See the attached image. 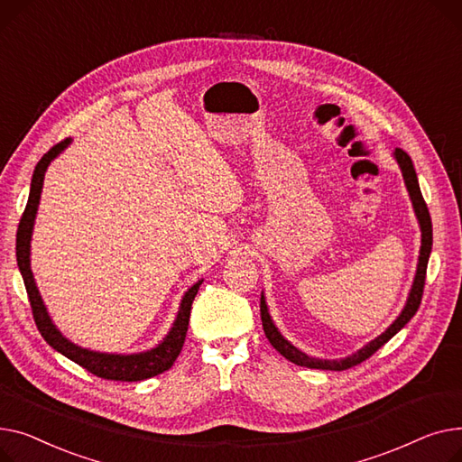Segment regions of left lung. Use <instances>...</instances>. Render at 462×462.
I'll use <instances>...</instances> for the list:
<instances>
[{"mask_svg": "<svg viewBox=\"0 0 462 462\" xmlns=\"http://www.w3.org/2000/svg\"><path fill=\"white\" fill-rule=\"evenodd\" d=\"M393 156L399 162V168H401L402 177H404V184H406V188H409V194H411V199H412V205H414V210H416V216H418V222H420V227H421L420 263H418L416 278H414V285H412L409 300H406L404 310L401 311V315L397 317V320L392 324V327L383 336H378L369 345L360 348L356 355H352V356L343 358V360H319V358H311V356L304 355L302 350H298L296 346H292L278 332L273 319H270V315H268V310H266V304H264V296L261 294V320H263L264 336L270 341V345H273L282 356H285L289 362H292L296 365L310 367V369H328V371H345V369L355 367V365L365 362L369 356H373L374 352L381 348L383 345H386L404 327V324L416 315V311H418V308L421 304L425 278H427V263H429V255H430V248H432V222H430V214H429L427 203H425V199L421 196L418 175H416V170H414V164H412L411 156L406 154L402 149H399V147L395 149Z\"/></svg>", "mask_w": 462, "mask_h": 462, "instance_id": "8db88e82", "label": "left lung"}]
</instances>
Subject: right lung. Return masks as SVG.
Returning <instances> with one entry per match:
<instances>
[{"label": "right lung", "mask_w": 462, "mask_h": 462, "mask_svg": "<svg viewBox=\"0 0 462 462\" xmlns=\"http://www.w3.org/2000/svg\"><path fill=\"white\" fill-rule=\"evenodd\" d=\"M69 143H70V140L60 142L39 160V164L35 166V171H33V179H32L30 199H27L25 210L22 214L18 231H16V261H18V268H20L22 278H23L27 298H30L32 313H33L35 324H37L41 336L44 337V341L51 348L61 352V355L67 356L69 360L88 369L89 373H93L100 378H106V381H119V383L145 381V378H151V376H156L160 373L168 371L173 365V362L177 360V356L180 355L184 339H186V332H188L189 310H192V302L199 291L201 282H198L192 289H188V292L184 294L182 302H180V310H179L177 320L173 322L171 332L152 350L140 352V355H130V356L104 355V352H93L88 348H81L60 334V330L53 327L51 319L46 313L42 298H41L35 280H33V273L30 266V240H32L35 214H37V207H39V199H41V192H42L44 171H46L50 162L56 158Z\"/></svg>", "instance_id": "obj_1"}]
</instances>
